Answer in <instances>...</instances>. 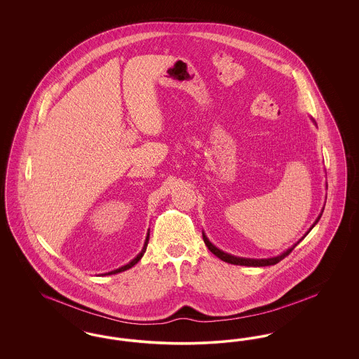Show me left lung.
Here are the masks:
<instances>
[{
  "instance_id": "1",
  "label": "left lung",
  "mask_w": 359,
  "mask_h": 359,
  "mask_svg": "<svg viewBox=\"0 0 359 359\" xmlns=\"http://www.w3.org/2000/svg\"><path fill=\"white\" fill-rule=\"evenodd\" d=\"M311 120H312V118H311ZM312 122L316 125L315 121L312 120ZM323 210H325V208H322V212L319 214V217L316 218V221L312 223V226L309 227V230L304 234V237H302V239H299L294 245H292L290 249H287L284 253H281V255H278V256L271 257V258H245V257H237L233 256V255H229V253L223 252L221 249H218L215 245H212V243L210 242V239L207 238L205 231H202L203 241H205V246L208 248V250H210L212 255H215V256L218 257V258H221L224 262L234 264V265H243V266H269V265H276V264L280 262L283 258H285V257L288 256L290 252L297 246V243H300L303 239L306 238V236H307L308 233L315 227L316 223L319 222V219H320V217H322V214H323Z\"/></svg>"
}]
</instances>
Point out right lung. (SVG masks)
I'll list each match as a JSON object with an SVG mask.
<instances>
[{"instance_id":"1","label":"right lung","mask_w":359,"mask_h":359,"mask_svg":"<svg viewBox=\"0 0 359 359\" xmlns=\"http://www.w3.org/2000/svg\"><path fill=\"white\" fill-rule=\"evenodd\" d=\"M148 241H149V230H148V233H147V238H145V242H144V246H142V249H141V252L137 255L130 262H128L126 265H123V266H121L118 269H114V271H111V272H107V273L101 274V276H110V274H116L120 273V272H123V271H128V269H130L132 266H135L137 262L142 258L144 256V253H145V250H147V246H148Z\"/></svg>"}]
</instances>
